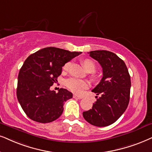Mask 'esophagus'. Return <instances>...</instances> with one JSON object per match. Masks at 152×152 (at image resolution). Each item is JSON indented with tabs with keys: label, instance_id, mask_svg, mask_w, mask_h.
I'll list each match as a JSON object with an SVG mask.
<instances>
[{
	"label": "esophagus",
	"instance_id": "esophagus-1",
	"mask_svg": "<svg viewBox=\"0 0 152 152\" xmlns=\"http://www.w3.org/2000/svg\"><path fill=\"white\" fill-rule=\"evenodd\" d=\"M73 97L75 99H80L83 98V97H81V96H78L77 95H73Z\"/></svg>",
	"mask_w": 152,
	"mask_h": 152
}]
</instances>
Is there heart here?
I'll list each match as a JSON object with an SVG mask.
<instances>
[{"label": "heart", "instance_id": "obj_1", "mask_svg": "<svg viewBox=\"0 0 152 152\" xmlns=\"http://www.w3.org/2000/svg\"><path fill=\"white\" fill-rule=\"evenodd\" d=\"M83 64L85 66L86 69L88 72H94L96 69V64L92 59H85L83 61ZM71 66V62H68L63 66V70L66 72L69 70ZM66 86L69 90L73 92V93L79 94L84 89L88 88V83L86 80L80 79L77 78H70L66 80Z\"/></svg>", "mask_w": 152, "mask_h": 152}]
</instances>
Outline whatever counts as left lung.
<instances>
[{
    "instance_id": "obj_1",
    "label": "left lung",
    "mask_w": 152,
    "mask_h": 152,
    "mask_svg": "<svg viewBox=\"0 0 152 152\" xmlns=\"http://www.w3.org/2000/svg\"><path fill=\"white\" fill-rule=\"evenodd\" d=\"M90 56L102 68L103 76L92 91L99 95L90 110L83 111L86 121L97 127L114 124L127 109L131 81L127 66L116 54L107 50L90 51Z\"/></svg>"
}]
</instances>
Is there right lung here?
<instances>
[{"label":"right lung","instance_id":"1","mask_svg":"<svg viewBox=\"0 0 152 152\" xmlns=\"http://www.w3.org/2000/svg\"><path fill=\"white\" fill-rule=\"evenodd\" d=\"M80 53L48 47L26 58L19 72L17 97L28 118L45 124L62 115L64 102L73 94L64 88L57 93L50 88L57 82L62 66Z\"/></svg>","mask_w":152,"mask_h":152}]
</instances>
